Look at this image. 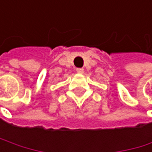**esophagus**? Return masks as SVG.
<instances>
[{
    "mask_svg": "<svg viewBox=\"0 0 152 152\" xmlns=\"http://www.w3.org/2000/svg\"><path fill=\"white\" fill-rule=\"evenodd\" d=\"M77 72L78 74H83L84 73V69L83 68H77Z\"/></svg>",
    "mask_w": 152,
    "mask_h": 152,
    "instance_id": "obj_1",
    "label": "esophagus"
}]
</instances>
